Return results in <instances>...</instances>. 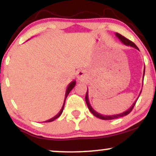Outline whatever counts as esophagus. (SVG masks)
<instances>
[{"label": "esophagus", "mask_w": 156, "mask_h": 156, "mask_svg": "<svg viewBox=\"0 0 156 156\" xmlns=\"http://www.w3.org/2000/svg\"><path fill=\"white\" fill-rule=\"evenodd\" d=\"M86 78H87V73L83 69H80L77 73V78L79 81H83L86 79Z\"/></svg>", "instance_id": "34e87169"}]
</instances>
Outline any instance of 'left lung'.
Masks as SVG:
<instances>
[{
    "label": "left lung",
    "instance_id": "8db88e82",
    "mask_svg": "<svg viewBox=\"0 0 156 156\" xmlns=\"http://www.w3.org/2000/svg\"><path fill=\"white\" fill-rule=\"evenodd\" d=\"M116 36H117V37L118 39H119V40L121 41L122 42L123 44H125V45L127 46H130V47H133L134 48H136V49L139 50V48L135 44L133 43V42H131V41L129 40V39H128L127 38H125V37H123V36H122L121 34H119L118 33H116ZM144 71H145V67H144V73H143V80H144ZM143 85V83H142ZM140 92V94H141ZM140 94H139V95H140ZM85 100H86V103H87V106H88V108L89 109V111H90L91 113L93 114L94 116H95L96 117L99 118V119H105V120H108V119H117V118H119V117H124V116H126L128 115V114H130V112H131L132 110H133L134 105H135L136 103V101L134 103H133V105H131V106L130 107V108H128V110L125 111V112H122V113H120V114H114V115H103V114H99V113H98L96 112L95 110H94V108H92V105H90V103H89V96H88V89H87V94H86V97H85Z\"/></svg>",
    "mask_w": 156,
    "mask_h": 156
}]
</instances>
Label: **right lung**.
Returning a JSON list of instances; mask_svg holds the SVG:
<instances>
[{"label": "right lung", "instance_id": "add662e5", "mask_svg": "<svg viewBox=\"0 0 156 156\" xmlns=\"http://www.w3.org/2000/svg\"><path fill=\"white\" fill-rule=\"evenodd\" d=\"M76 80H73L72 82H71L68 85L67 88V90H66V93H65V98H64V103H63V105H62V109L60 110V112L58 113V114H56V115L55 116V117H53V118H51V119H48V120H46L44 121V122H53V120H55V119H57L58 117H60L61 114H62V112H63V110H64V104H65V101H66V98H67V97L68 94H69V93L70 92V91L72 90V89L74 88V87L76 86Z\"/></svg>", "mask_w": 156, "mask_h": 156}]
</instances>
